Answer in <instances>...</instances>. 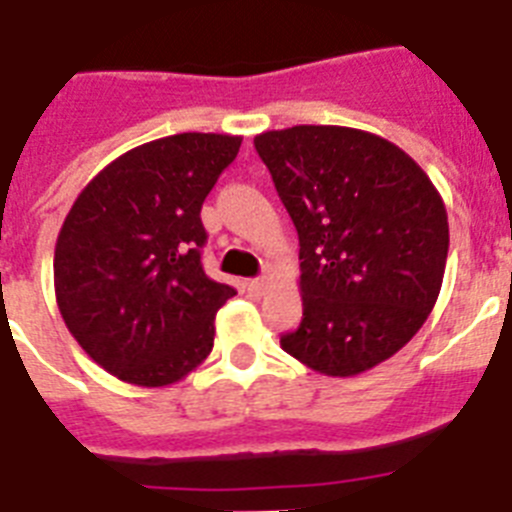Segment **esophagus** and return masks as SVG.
I'll list each match as a JSON object with an SVG mask.
<instances>
[{
  "label": "esophagus",
  "instance_id": "esophagus-1",
  "mask_svg": "<svg viewBox=\"0 0 512 512\" xmlns=\"http://www.w3.org/2000/svg\"><path fill=\"white\" fill-rule=\"evenodd\" d=\"M266 285H269V280H264V277H259V280H251L248 282V293L253 295V298H261V295L266 293Z\"/></svg>",
  "mask_w": 512,
  "mask_h": 512
}]
</instances>
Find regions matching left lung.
<instances>
[{
	"instance_id": "left-lung-1",
	"label": "left lung",
	"mask_w": 512,
	"mask_h": 512,
	"mask_svg": "<svg viewBox=\"0 0 512 512\" xmlns=\"http://www.w3.org/2000/svg\"><path fill=\"white\" fill-rule=\"evenodd\" d=\"M301 243L303 319L285 353L356 377L424 327L445 277L450 227L439 190L379 135L295 125L253 138Z\"/></svg>"
}]
</instances>
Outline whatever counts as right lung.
Instances as JSON below:
<instances>
[{"mask_svg": "<svg viewBox=\"0 0 512 512\" xmlns=\"http://www.w3.org/2000/svg\"><path fill=\"white\" fill-rule=\"evenodd\" d=\"M240 141L177 133L135 146L67 211L54 246L59 314L122 382L167 387L214 348V316L235 290L201 266V206Z\"/></svg>", "mask_w": 512, "mask_h": 512, "instance_id": "right-lung-1", "label": "right lung"}]
</instances>
